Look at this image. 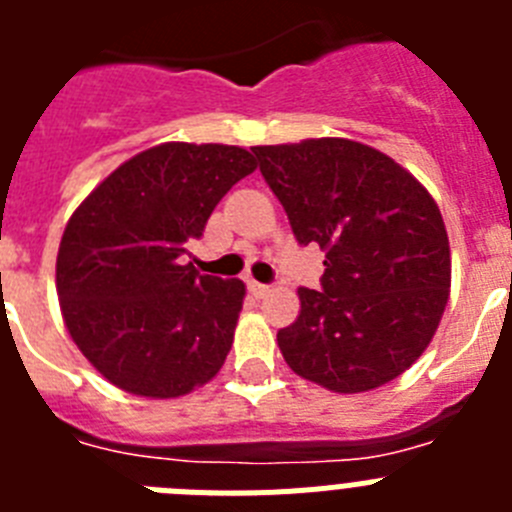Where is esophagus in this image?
Masks as SVG:
<instances>
[{"instance_id": "obj_1", "label": "esophagus", "mask_w": 512, "mask_h": 512, "mask_svg": "<svg viewBox=\"0 0 512 512\" xmlns=\"http://www.w3.org/2000/svg\"><path fill=\"white\" fill-rule=\"evenodd\" d=\"M248 292H251L253 297H266L271 292V287H269V284L256 282V279H248Z\"/></svg>"}]
</instances>
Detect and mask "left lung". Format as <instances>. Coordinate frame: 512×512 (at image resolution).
Returning <instances> with one entry per match:
<instances>
[{"label": "left lung", "mask_w": 512, "mask_h": 512, "mask_svg": "<svg viewBox=\"0 0 512 512\" xmlns=\"http://www.w3.org/2000/svg\"><path fill=\"white\" fill-rule=\"evenodd\" d=\"M300 246L325 251L320 289L277 333L289 369L354 395L400 377L449 300V235L433 197L390 156L346 138L256 146Z\"/></svg>", "instance_id": "1"}]
</instances>
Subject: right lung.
<instances>
[{"label": "right lung", "mask_w": 512, "mask_h": 512, "mask_svg": "<svg viewBox=\"0 0 512 512\" xmlns=\"http://www.w3.org/2000/svg\"><path fill=\"white\" fill-rule=\"evenodd\" d=\"M253 169L246 148L164 143L112 171L71 215L56 261L63 320L115 387L164 400L220 372L246 287L179 256Z\"/></svg>", "instance_id": "right-lung-1"}]
</instances>
